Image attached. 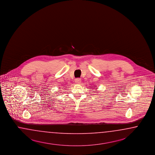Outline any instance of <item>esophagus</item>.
<instances>
[{
  "label": "esophagus",
  "instance_id": "1",
  "mask_svg": "<svg viewBox=\"0 0 155 155\" xmlns=\"http://www.w3.org/2000/svg\"><path fill=\"white\" fill-rule=\"evenodd\" d=\"M81 80L80 78H76L75 80V84H80V83H81Z\"/></svg>",
  "mask_w": 155,
  "mask_h": 155
}]
</instances>
